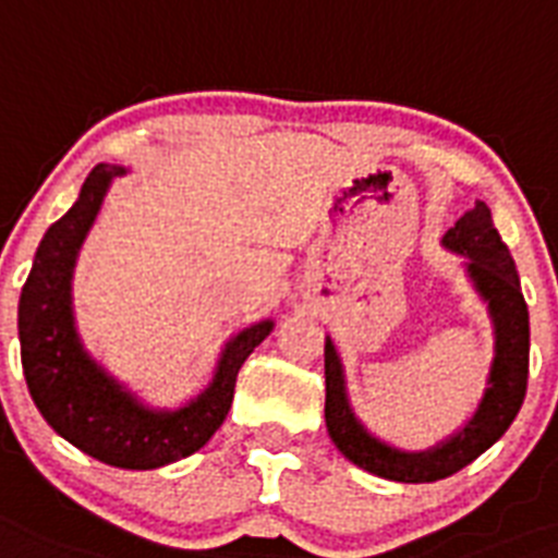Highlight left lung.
<instances>
[{"label":"left lung","instance_id":"8db88e82","mask_svg":"<svg viewBox=\"0 0 558 558\" xmlns=\"http://www.w3.org/2000/svg\"><path fill=\"white\" fill-rule=\"evenodd\" d=\"M441 246L452 255L464 257V271L478 298L487 303V315L493 320V361L487 387L473 415L452 436L421 452L398 450L392 444L375 438L352 410L350 396H347V373H343L341 355L335 350V341L326 335L324 343L329 438L352 464L389 482H438L468 468L470 461L478 459L505 436L507 427L522 410L524 392H527V303H524L510 248L496 232L487 203L475 201V206L464 211V217H459L452 229L444 232Z\"/></svg>","mask_w":558,"mask_h":558}]
</instances>
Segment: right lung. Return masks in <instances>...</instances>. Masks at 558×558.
<instances>
[{
    "label": "right lung",
    "mask_w": 558,
    "mask_h": 558,
    "mask_svg": "<svg viewBox=\"0 0 558 558\" xmlns=\"http://www.w3.org/2000/svg\"><path fill=\"white\" fill-rule=\"evenodd\" d=\"M125 171V166L111 162L94 166L74 206L36 248L20 294L22 369L36 410L76 450L111 468L157 470L192 456L215 436L232 407L240 366L266 341L275 320H257L232 335L208 387L177 410L148 407L106 373L80 341L71 280L108 189Z\"/></svg>",
    "instance_id": "obj_1"
}]
</instances>
